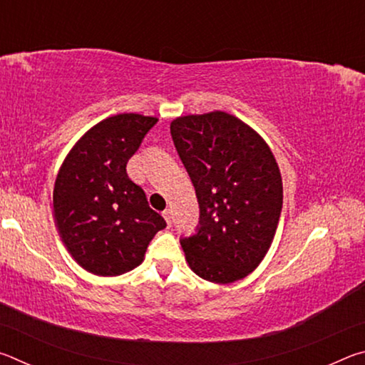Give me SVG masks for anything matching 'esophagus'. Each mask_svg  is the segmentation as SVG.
Masks as SVG:
<instances>
[{"instance_id":"obj_1","label":"esophagus","mask_w":365,"mask_h":365,"mask_svg":"<svg viewBox=\"0 0 365 365\" xmlns=\"http://www.w3.org/2000/svg\"><path fill=\"white\" fill-rule=\"evenodd\" d=\"M163 215H164L165 222H168V225H170L172 224V211H170V209H165V211L163 212Z\"/></svg>"}]
</instances>
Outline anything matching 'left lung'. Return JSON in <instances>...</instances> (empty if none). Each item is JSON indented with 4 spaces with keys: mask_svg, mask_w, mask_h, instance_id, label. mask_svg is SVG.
<instances>
[{
    "mask_svg": "<svg viewBox=\"0 0 365 365\" xmlns=\"http://www.w3.org/2000/svg\"><path fill=\"white\" fill-rule=\"evenodd\" d=\"M170 135L200 205V227L180 240L190 269L212 283L250 275L279 225L283 185L269 145L224 110L170 122Z\"/></svg>",
    "mask_w": 365,
    "mask_h": 365,
    "instance_id": "8db88e82",
    "label": "left lung"
}]
</instances>
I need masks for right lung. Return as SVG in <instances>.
<instances>
[{"instance_id": "obj_1", "label": "right lung", "mask_w": 365, "mask_h": 365, "mask_svg": "<svg viewBox=\"0 0 365 365\" xmlns=\"http://www.w3.org/2000/svg\"><path fill=\"white\" fill-rule=\"evenodd\" d=\"M158 117L123 113L98 122L67 154L53 190L61 238L90 274L115 277L143 262L165 220L127 175V163Z\"/></svg>"}]
</instances>
